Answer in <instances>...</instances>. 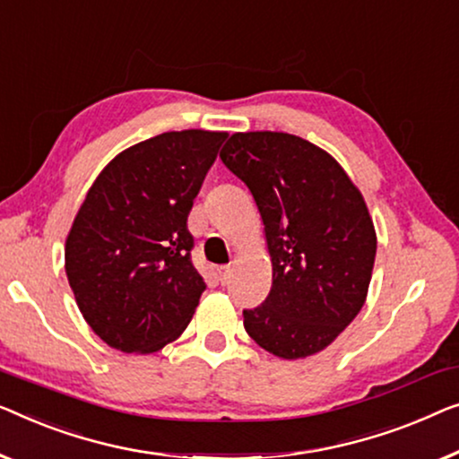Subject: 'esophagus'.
Listing matches in <instances>:
<instances>
[{
    "label": "esophagus",
    "instance_id": "obj_1",
    "mask_svg": "<svg viewBox=\"0 0 459 459\" xmlns=\"http://www.w3.org/2000/svg\"><path fill=\"white\" fill-rule=\"evenodd\" d=\"M230 275H231V269L230 267H217V277H219V281L221 283H228L230 281Z\"/></svg>",
    "mask_w": 459,
    "mask_h": 459
}]
</instances>
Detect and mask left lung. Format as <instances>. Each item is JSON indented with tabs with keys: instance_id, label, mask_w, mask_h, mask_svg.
Instances as JSON below:
<instances>
[{
	"instance_id": "1",
	"label": "left lung",
	"mask_w": 459,
	"mask_h": 459,
	"mask_svg": "<svg viewBox=\"0 0 459 459\" xmlns=\"http://www.w3.org/2000/svg\"><path fill=\"white\" fill-rule=\"evenodd\" d=\"M219 157L255 198L273 267L246 333L283 360L315 356L367 302L377 231L362 192L327 151L285 132H236Z\"/></svg>"
}]
</instances>
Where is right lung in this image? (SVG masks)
<instances>
[{"mask_svg": "<svg viewBox=\"0 0 459 459\" xmlns=\"http://www.w3.org/2000/svg\"><path fill=\"white\" fill-rule=\"evenodd\" d=\"M228 132H163L101 169L65 238V275L89 327L152 354L188 327L204 291L186 219Z\"/></svg>", "mask_w": 459, "mask_h": 459, "instance_id": "obj_1", "label": "right lung"}]
</instances>
